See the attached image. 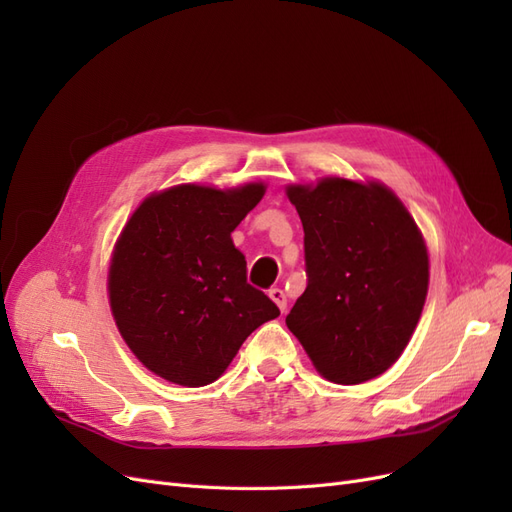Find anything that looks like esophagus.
I'll return each instance as SVG.
<instances>
[{"label": "esophagus", "mask_w": 512, "mask_h": 512, "mask_svg": "<svg viewBox=\"0 0 512 512\" xmlns=\"http://www.w3.org/2000/svg\"><path fill=\"white\" fill-rule=\"evenodd\" d=\"M269 297L273 299V303L280 307V312L284 314L286 312V307H288V301H286V294H284V290L282 288H271L269 290Z\"/></svg>", "instance_id": "1"}]
</instances>
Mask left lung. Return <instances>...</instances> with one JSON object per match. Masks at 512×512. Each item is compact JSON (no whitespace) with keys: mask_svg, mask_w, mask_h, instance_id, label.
Returning a JSON list of instances; mask_svg holds the SVG:
<instances>
[{"mask_svg":"<svg viewBox=\"0 0 512 512\" xmlns=\"http://www.w3.org/2000/svg\"><path fill=\"white\" fill-rule=\"evenodd\" d=\"M305 232L307 288L286 316L320 376L384 374L421 318L429 256L412 215L382 183L327 177L288 185Z\"/></svg>","mask_w":512,"mask_h":512,"instance_id":"1","label":"left lung"}]
</instances>
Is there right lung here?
<instances>
[{
    "label": "right lung",
    "instance_id": "obj_1",
    "mask_svg": "<svg viewBox=\"0 0 512 512\" xmlns=\"http://www.w3.org/2000/svg\"><path fill=\"white\" fill-rule=\"evenodd\" d=\"M265 196L262 183L175 185L145 198L115 243L108 299L121 337L153 374L181 386L218 380L260 324L280 316L247 284L230 239Z\"/></svg>",
    "mask_w": 512,
    "mask_h": 512
}]
</instances>
